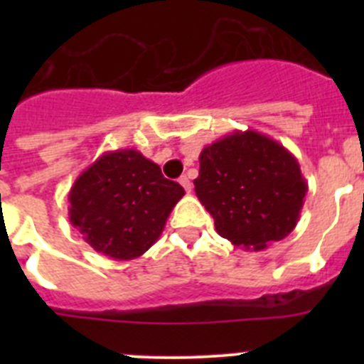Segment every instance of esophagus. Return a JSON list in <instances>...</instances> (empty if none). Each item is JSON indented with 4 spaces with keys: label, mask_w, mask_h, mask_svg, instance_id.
Wrapping results in <instances>:
<instances>
[{
    "label": "esophagus",
    "mask_w": 364,
    "mask_h": 364,
    "mask_svg": "<svg viewBox=\"0 0 364 364\" xmlns=\"http://www.w3.org/2000/svg\"><path fill=\"white\" fill-rule=\"evenodd\" d=\"M178 182H180V186H182V188H184L186 189V191H188V193H191V189H193V186H191V180H189L188 178V176H180V178H178Z\"/></svg>",
    "instance_id": "1"
}]
</instances>
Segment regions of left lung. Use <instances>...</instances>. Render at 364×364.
Wrapping results in <instances>:
<instances>
[{
  "label": "left lung",
  "mask_w": 364,
  "mask_h": 364,
  "mask_svg": "<svg viewBox=\"0 0 364 364\" xmlns=\"http://www.w3.org/2000/svg\"><path fill=\"white\" fill-rule=\"evenodd\" d=\"M195 193L220 237L264 250L297 226L308 184L297 159L257 131H235L202 149Z\"/></svg>",
  "instance_id": "left-lung-1"
}]
</instances>
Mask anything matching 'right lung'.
<instances>
[{"label": "right lung", "mask_w": 364, "mask_h": 364, "mask_svg": "<svg viewBox=\"0 0 364 364\" xmlns=\"http://www.w3.org/2000/svg\"><path fill=\"white\" fill-rule=\"evenodd\" d=\"M182 197L184 188L164 178L159 164L140 151H109L74 180L69 220L92 250L131 260L159 240Z\"/></svg>", "instance_id": "1"}]
</instances>
